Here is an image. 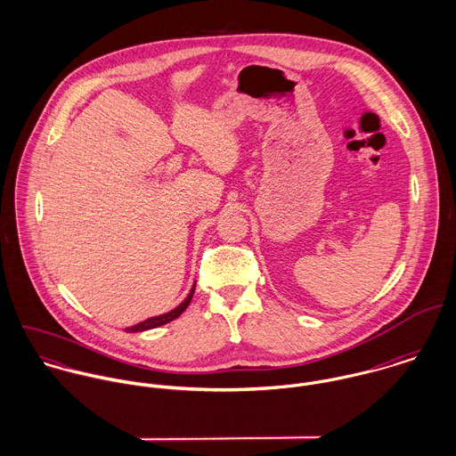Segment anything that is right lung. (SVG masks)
Masks as SVG:
<instances>
[{"mask_svg":"<svg viewBox=\"0 0 456 456\" xmlns=\"http://www.w3.org/2000/svg\"><path fill=\"white\" fill-rule=\"evenodd\" d=\"M195 284H193V288H191L190 295L184 298V302H183V304H179L175 309H172L170 313H165V314H159V316L149 318V320H145V322H142V323H138V325L128 326V328H125V331H130V333L131 331H133V333H134V331H145V330H152V328H158V326L167 325V323L174 322L175 318H179V316L186 311V307L190 305V302H191V298H193Z\"/></svg>","mask_w":456,"mask_h":456,"instance_id":"obj_1","label":"right lung"}]
</instances>
